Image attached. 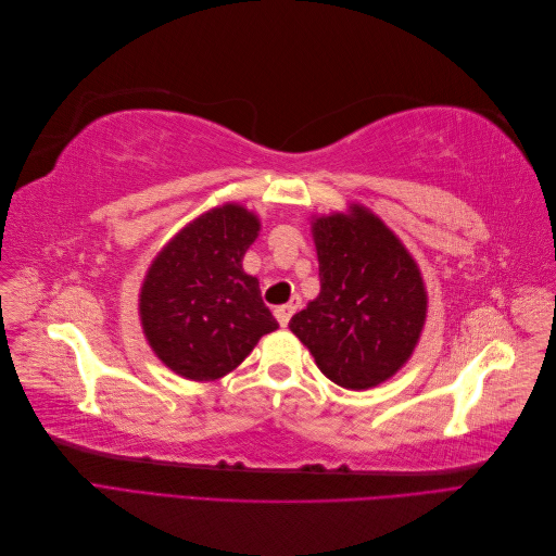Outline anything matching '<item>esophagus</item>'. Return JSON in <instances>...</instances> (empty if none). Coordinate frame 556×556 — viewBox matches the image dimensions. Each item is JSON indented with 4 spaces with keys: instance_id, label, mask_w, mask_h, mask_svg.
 <instances>
[{
    "instance_id": "1",
    "label": "esophagus",
    "mask_w": 556,
    "mask_h": 556,
    "mask_svg": "<svg viewBox=\"0 0 556 556\" xmlns=\"http://www.w3.org/2000/svg\"><path fill=\"white\" fill-rule=\"evenodd\" d=\"M299 304H301V299L299 296H292V301H290V304H282V306H276V319H278V323L285 327V325H288L290 323V317L296 313V308H299Z\"/></svg>"
}]
</instances>
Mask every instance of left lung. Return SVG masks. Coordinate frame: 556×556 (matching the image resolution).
Listing matches in <instances>:
<instances>
[{
  "label": "left lung",
  "mask_w": 556,
  "mask_h": 556,
  "mask_svg": "<svg viewBox=\"0 0 556 556\" xmlns=\"http://www.w3.org/2000/svg\"><path fill=\"white\" fill-rule=\"evenodd\" d=\"M319 294L290 319L331 382L368 390L406 364L427 319L425 280L396 233L368 208L315 217Z\"/></svg>",
  "instance_id": "8db88e82"
}]
</instances>
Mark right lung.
Listing matches in <instances>:
<instances>
[{
    "instance_id": "obj_1",
    "label": "right lung",
    "mask_w": 556,
    "mask_h": 556,
    "mask_svg": "<svg viewBox=\"0 0 556 556\" xmlns=\"http://www.w3.org/2000/svg\"><path fill=\"white\" fill-rule=\"evenodd\" d=\"M257 233L255 213L225 204L182 227L150 264L139 315L150 348L174 374L223 378L278 329L260 280L241 264Z\"/></svg>"
}]
</instances>
